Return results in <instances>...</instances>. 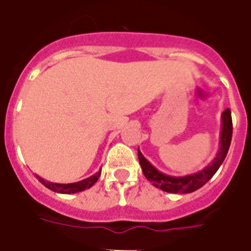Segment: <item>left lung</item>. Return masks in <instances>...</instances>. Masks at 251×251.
I'll use <instances>...</instances> for the list:
<instances>
[{"mask_svg": "<svg viewBox=\"0 0 251 251\" xmlns=\"http://www.w3.org/2000/svg\"><path fill=\"white\" fill-rule=\"evenodd\" d=\"M231 138H232V119H231V111L227 108L226 111H223L222 116H221L220 145H218L216 157L203 170L195 172V174L186 175V176H171V175L163 174L151 165V162L142 154L140 149H138V157L140 166H142V171L147 180L151 181V184L161 190L172 194L193 193L207 184L208 181L213 177L217 170L221 167L226 158L227 151H228Z\"/></svg>", "mask_w": 251, "mask_h": 251, "instance_id": "left-lung-1", "label": "left lung"}]
</instances>
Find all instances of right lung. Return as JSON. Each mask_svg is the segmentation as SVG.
Segmentation results:
<instances>
[{"mask_svg":"<svg viewBox=\"0 0 251 251\" xmlns=\"http://www.w3.org/2000/svg\"><path fill=\"white\" fill-rule=\"evenodd\" d=\"M100 172H102V170H100L96 175L85 178V180L77 181V182H73V184H57V182H50V181L44 180V178L41 177V176H37V177L38 180L41 181L42 184L44 185V186L48 187L50 190L54 191V193L75 194V193H80V191H83L85 190V189H89V187L93 186L97 181H98V178H100Z\"/></svg>","mask_w":251,"mask_h":251,"instance_id":"right-lung-1","label":"right lung"}]
</instances>
